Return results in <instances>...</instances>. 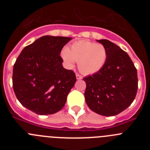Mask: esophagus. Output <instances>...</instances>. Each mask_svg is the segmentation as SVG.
Listing matches in <instances>:
<instances>
[{
    "label": "esophagus",
    "mask_w": 150,
    "mask_h": 150,
    "mask_svg": "<svg viewBox=\"0 0 150 150\" xmlns=\"http://www.w3.org/2000/svg\"><path fill=\"white\" fill-rule=\"evenodd\" d=\"M76 79H83V76H82L81 75H79V74H76Z\"/></svg>",
    "instance_id": "34e87169"
}]
</instances>
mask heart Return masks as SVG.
<instances>
[{
	"label": "heart",
	"mask_w": 150,
	"mask_h": 150,
	"mask_svg": "<svg viewBox=\"0 0 150 150\" xmlns=\"http://www.w3.org/2000/svg\"><path fill=\"white\" fill-rule=\"evenodd\" d=\"M62 57L68 67H73L79 62V69L84 74L98 72L105 64L107 52L105 46L100 43L81 40L73 43L71 49L64 48Z\"/></svg>",
	"instance_id": "heart-1"
}]
</instances>
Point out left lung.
Listing matches in <instances>:
<instances>
[{
    "instance_id": "8db88e82",
    "label": "left lung",
    "mask_w": 150,
    "mask_h": 150,
    "mask_svg": "<svg viewBox=\"0 0 150 150\" xmlns=\"http://www.w3.org/2000/svg\"><path fill=\"white\" fill-rule=\"evenodd\" d=\"M105 46L107 59L100 71L83 78L85 99L98 114L116 116L129 107L138 87L137 69L129 55L108 40H97Z\"/></svg>"
}]
</instances>
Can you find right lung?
Listing matches in <instances>:
<instances>
[{"label":"right lung","mask_w":150,"mask_h":150,"mask_svg":"<svg viewBox=\"0 0 150 150\" xmlns=\"http://www.w3.org/2000/svg\"><path fill=\"white\" fill-rule=\"evenodd\" d=\"M71 38L43 36L25 46L13 71V87L21 104L38 115L63 108L76 81L75 73L64 69L60 56Z\"/></svg>","instance_id":"1"}]
</instances>
